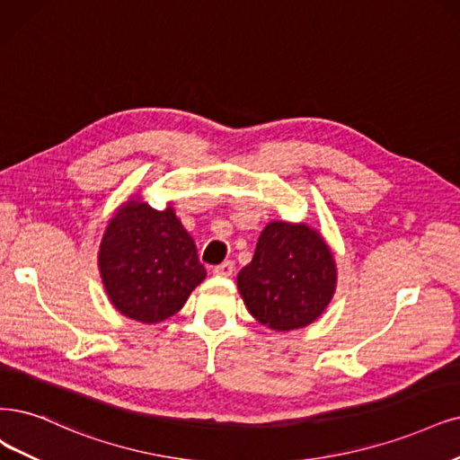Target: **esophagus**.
Masks as SVG:
<instances>
[{
	"label": "esophagus",
	"mask_w": 460,
	"mask_h": 460,
	"mask_svg": "<svg viewBox=\"0 0 460 460\" xmlns=\"http://www.w3.org/2000/svg\"><path fill=\"white\" fill-rule=\"evenodd\" d=\"M233 273H234V263L231 260L214 267V275H217V277H231Z\"/></svg>",
	"instance_id": "obj_1"
}]
</instances>
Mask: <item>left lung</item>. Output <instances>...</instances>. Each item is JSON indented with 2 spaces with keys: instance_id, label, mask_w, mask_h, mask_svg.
<instances>
[{
  "instance_id": "obj_1",
  "label": "left lung",
  "mask_w": 460,
  "mask_h": 460,
  "mask_svg": "<svg viewBox=\"0 0 460 460\" xmlns=\"http://www.w3.org/2000/svg\"><path fill=\"white\" fill-rule=\"evenodd\" d=\"M335 279L333 256L316 231L273 221L261 231L236 284L253 318L270 330L290 332L324 313Z\"/></svg>"
}]
</instances>
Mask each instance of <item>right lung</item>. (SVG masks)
<instances>
[{"label":"right lung","instance_id":"right-lung-1","mask_svg":"<svg viewBox=\"0 0 460 460\" xmlns=\"http://www.w3.org/2000/svg\"><path fill=\"white\" fill-rule=\"evenodd\" d=\"M98 267L113 307L144 324L176 314L207 277L174 210L132 199L111 217Z\"/></svg>","mask_w":460,"mask_h":460}]
</instances>
